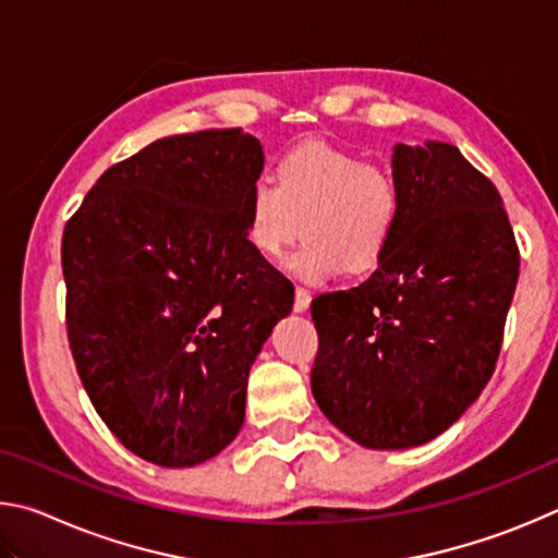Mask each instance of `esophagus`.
Masks as SVG:
<instances>
[{"instance_id":"obj_1","label":"esophagus","mask_w":558,"mask_h":558,"mask_svg":"<svg viewBox=\"0 0 558 558\" xmlns=\"http://www.w3.org/2000/svg\"><path fill=\"white\" fill-rule=\"evenodd\" d=\"M310 300H313V295H310V290L305 288H295V302H292V307H295V313H305V310L310 307Z\"/></svg>"}]
</instances>
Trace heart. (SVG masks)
Instances as JSON below:
<instances>
[{
	"label": "heart",
	"mask_w": 558,
	"mask_h": 558,
	"mask_svg": "<svg viewBox=\"0 0 558 558\" xmlns=\"http://www.w3.org/2000/svg\"><path fill=\"white\" fill-rule=\"evenodd\" d=\"M399 214L401 192L389 167L364 162L325 140H307L278 159L276 184L260 179L245 194V235L260 256L276 258L302 229L305 241L288 268L319 282L342 268H374Z\"/></svg>",
	"instance_id": "1"
}]
</instances>
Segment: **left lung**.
<instances>
[{
  "label": "left lung",
  "mask_w": 558,
  "mask_h": 558,
  "mask_svg": "<svg viewBox=\"0 0 558 558\" xmlns=\"http://www.w3.org/2000/svg\"><path fill=\"white\" fill-rule=\"evenodd\" d=\"M401 214L379 266L313 300V396L374 450L423 446L456 423L495 372L519 278L497 186L458 147L396 145Z\"/></svg>",
  "instance_id": "obj_1"
}]
</instances>
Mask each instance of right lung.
Returning <instances> with one entry per match:
<instances>
[{
	"instance_id": "obj_1",
	"label": "right lung",
	"mask_w": 558,
	"mask_h": 558,
	"mask_svg": "<svg viewBox=\"0 0 558 558\" xmlns=\"http://www.w3.org/2000/svg\"><path fill=\"white\" fill-rule=\"evenodd\" d=\"M263 147L241 128L162 137L93 184L63 229L65 332L93 409L162 468L221 452L253 359L295 300L245 235Z\"/></svg>"
}]
</instances>
